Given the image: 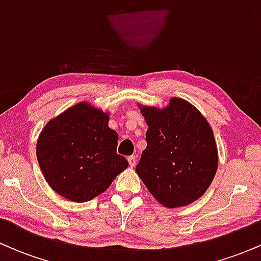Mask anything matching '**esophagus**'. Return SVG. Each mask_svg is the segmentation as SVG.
Segmentation results:
<instances>
[{"instance_id":"esophagus-1","label":"esophagus","mask_w":261,"mask_h":261,"mask_svg":"<svg viewBox=\"0 0 261 261\" xmlns=\"http://www.w3.org/2000/svg\"><path fill=\"white\" fill-rule=\"evenodd\" d=\"M127 161H128V164H130V167L136 166V155H130V157L127 158Z\"/></svg>"}]
</instances>
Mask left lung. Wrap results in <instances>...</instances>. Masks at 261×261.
<instances>
[{
	"mask_svg": "<svg viewBox=\"0 0 261 261\" xmlns=\"http://www.w3.org/2000/svg\"><path fill=\"white\" fill-rule=\"evenodd\" d=\"M148 125L147 147L136 172L149 193L167 207L201 197L217 170V148L208 122L195 107L172 98L164 109L141 107Z\"/></svg>",
	"mask_w": 261,
	"mask_h": 261,
	"instance_id": "left-lung-1",
	"label": "left lung"
}]
</instances>
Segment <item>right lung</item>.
<instances>
[{
  "label": "right lung",
  "mask_w": 261,
  "mask_h": 261,
  "mask_svg": "<svg viewBox=\"0 0 261 261\" xmlns=\"http://www.w3.org/2000/svg\"><path fill=\"white\" fill-rule=\"evenodd\" d=\"M108 121V114L80 103L41 131L39 166L47 184L61 196L74 202L89 201L127 168L126 158L116 153L118 134Z\"/></svg>",
  "instance_id": "obj_1"
}]
</instances>
